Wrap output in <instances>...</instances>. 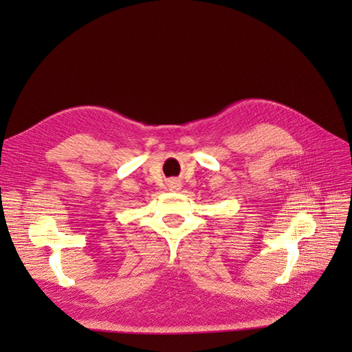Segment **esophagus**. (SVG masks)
Here are the masks:
<instances>
[{
	"label": "esophagus",
	"mask_w": 352,
	"mask_h": 352,
	"mask_svg": "<svg viewBox=\"0 0 352 352\" xmlns=\"http://www.w3.org/2000/svg\"><path fill=\"white\" fill-rule=\"evenodd\" d=\"M172 183H174V182H172Z\"/></svg>",
	"instance_id": "obj_1"
}]
</instances>
